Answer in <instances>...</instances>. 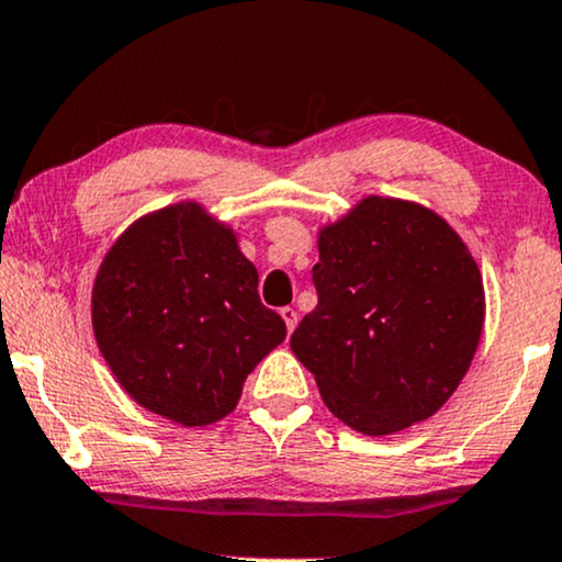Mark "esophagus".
<instances>
[{
  "instance_id": "obj_1",
  "label": "esophagus",
  "mask_w": 562,
  "mask_h": 562,
  "mask_svg": "<svg viewBox=\"0 0 562 562\" xmlns=\"http://www.w3.org/2000/svg\"><path fill=\"white\" fill-rule=\"evenodd\" d=\"M281 317H283V323H286V330H289V334H292V330L296 328V321H300L296 310L294 307H283L281 310Z\"/></svg>"
}]
</instances>
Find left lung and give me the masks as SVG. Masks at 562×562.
<instances>
[{
  "instance_id": "1",
  "label": "left lung",
  "mask_w": 562,
  "mask_h": 562,
  "mask_svg": "<svg viewBox=\"0 0 562 562\" xmlns=\"http://www.w3.org/2000/svg\"><path fill=\"white\" fill-rule=\"evenodd\" d=\"M317 307L292 336L325 406L362 435L429 419L472 367L484 283L456 228L414 200L367 195L317 232Z\"/></svg>"
}]
</instances>
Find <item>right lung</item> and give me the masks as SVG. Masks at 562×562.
Returning a JSON list of instances; mask_svg holds the SVG:
<instances>
[{"label": "right lung", "mask_w": 562, "mask_h": 562, "mask_svg": "<svg viewBox=\"0 0 562 562\" xmlns=\"http://www.w3.org/2000/svg\"><path fill=\"white\" fill-rule=\"evenodd\" d=\"M90 323L127 396L182 427L232 414L249 372L286 338L237 232L195 200L124 228L95 273Z\"/></svg>", "instance_id": "right-lung-1"}]
</instances>
